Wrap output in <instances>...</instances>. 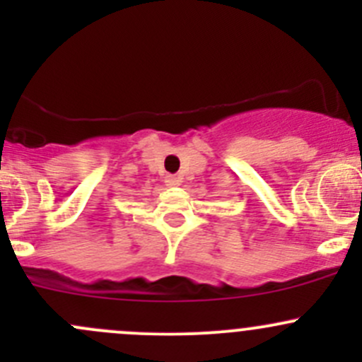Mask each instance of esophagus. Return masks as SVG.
<instances>
[{
  "mask_svg": "<svg viewBox=\"0 0 362 362\" xmlns=\"http://www.w3.org/2000/svg\"><path fill=\"white\" fill-rule=\"evenodd\" d=\"M164 182H166L168 187H178V185H180V178L175 177V175H168Z\"/></svg>",
  "mask_w": 362,
  "mask_h": 362,
  "instance_id": "obj_1",
  "label": "esophagus"
}]
</instances>
